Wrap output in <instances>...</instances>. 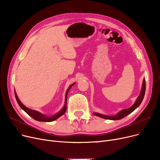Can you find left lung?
I'll use <instances>...</instances> for the list:
<instances>
[{
  "mask_svg": "<svg viewBox=\"0 0 160 160\" xmlns=\"http://www.w3.org/2000/svg\"><path fill=\"white\" fill-rule=\"evenodd\" d=\"M145 92H146V80H145V79H143L141 93H140V96H138L137 100L135 102V104H133L132 107L128 108V109L122 110L121 112H120L119 113H118V114H116V116H105V115L98 114V113H94V114L95 116H98V117L104 118V119H106V120H121V119H122L123 118H124L126 116H128V114H130V113H132L133 110H136V108L140 105V104H141L143 99L144 95H145Z\"/></svg>",
  "mask_w": 160,
  "mask_h": 160,
  "instance_id": "obj_1",
  "label": "left lung"
}]
</instances>
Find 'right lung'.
<instances>
[{"label":"right lung","instance_id":"1","mask_svg":"<svg viewBox=\"0 0 160 160\" xmlns=\"http://www.w3.org/2000/svg\"><path fill=\"white\" fill-rule=\"evenodd\" d=\"M74 84H72L69 88L66 91V97H65V105L64 106V108H62V110H60L58 113H57V114L52 116H50V117H47V116H45L44 115H43L42 114H40V112H37V111H34V110H30L29 109V108H27L25 106H24L21 102H20L18 99V98L16 94V92H14V94H15V97H16V100L18 102V105L20 106V107L22 108V109L25 112H27V114L30 116H31L33 119L37 120V121H39V122H52L55 120L57 119V118H58L59 117H60L62 115H63L64 113L66 112V100H67V95H68V92L70 90V89L71 88V87Z\"/></svg>","mask_w":160,"mask_h":160}]
</instances>
